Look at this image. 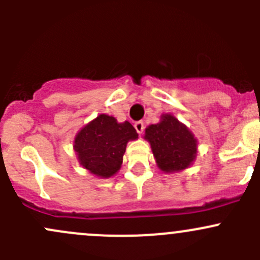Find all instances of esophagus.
Instances as JSON below:
<instances>
[{"label":"esophagus","instance_id":"esophagus-1","mask_svg":"<svg viewBox=\"0 0 260 260\" xmlns=\"http://www.w3.org/2000/svg\"><path fill=\"white\" fill-rule=\"evenodd\" d=\"M135 128H136V131H137V132L141 135V133L143 132V129H145V123L141 122V120H140V122H136L135 123Z\"/></svg>","mask_w":260,"mask_h":260}]
</instances>
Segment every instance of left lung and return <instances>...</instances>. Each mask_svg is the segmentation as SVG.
Masks as SVG:
<instances>
[{"label": "left lung", "instance_id": "obj_1", "mask_svg": "<svg viewBox=\"0 0 260 260\" xmlns=\"http://www.w3.org/2000/svg\"><path fill=\"white\" fill-rule=\"evenodd\" d=\"M143 138L149 142L157 167L165 174L183 171L196 159L198 140L175 115L162 114L158 123L146 128Z\"/></svg>", "mask_w": 260, "mask_h": 260}]
</instances>
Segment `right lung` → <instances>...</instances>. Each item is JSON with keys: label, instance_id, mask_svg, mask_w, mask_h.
Masks as SVG:
<instances>
[{"label": "right lung", "instance_id": "1", "mask_svg": "<svg viewBox=\"0 0 260 260\" xmlns=\"http://www.w3.org/2000/svg\"><path fill=\"white\" fill-rule=\"evenodd\" d=\"M137 138L138 133L128 120L119 123L113 115L99 114L75 135L73 147L83 169L109 179L122 167L127 143Z\"/></svg>", "mask_w": 260, "mask_h": 260}]
</instances>
